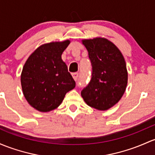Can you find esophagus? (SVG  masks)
<instances>
[{
	"label": "esophagus",
	"mask_w": 155,
	"mask_h": 155,
	"mask_svg": "<svg viewBox=\"0 0 155 155\" xmlns=\"http://www.w3.org/2000/svg\"><path fill=\"white\" fill-rule=\"evenodd\" d=\"M71 75H72V77H73V78H74V81H77L78 78V72L72 73V74H71Z\"/></svg>",
	"instance_id": "1"
}]
</instances>
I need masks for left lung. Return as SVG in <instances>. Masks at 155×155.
<instances>
[{"label": "left lung", "instance_id": "left-lung-1", "mask_svg": "<svg viewBox=\"0 0 155 155\" xmlns=\"http://www.w3.org/2000/svg\"><path fill=\"white\" fill-rule=\"evenodd\" d=\"M92 66L89 84L81 91L88 106L97 110L110 109L126 91L128 72L124 56L112 42L104 38L83 40Z\"/></svg>", "mask_w": 155, "mask_h": 155}]
</instances>
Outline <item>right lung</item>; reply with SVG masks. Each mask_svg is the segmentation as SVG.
<instances>
[{
  "instance_id": "add662e5",
  "label": "right lung",
  "mask_w": 155,
  "mask_h": 155,
  "mask_svg": "<svg viewBox=\"0 0 155 155\" xmlns=\"http://www.w3.org/2000/svg\"><path fill=\"white\" fill-rule=\"evenodd\" d=\"M69 40L41 45L28 58L21 76V86L27 102L38 111L47 112L61 105L75 81L68 71L61 55Z\"/></svg>"
}]
</instances>
